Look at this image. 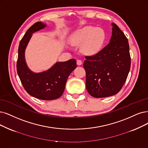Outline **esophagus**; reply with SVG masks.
I'll list each match as a JSON object with an SVG mask.
<instances>
[{
  "label": "esophagus",
  "instance_id": "1",
  "mask_svg": "<svg viewBox=\"0 0 148 148\" xmlns=\"http://www.w3.org/2000/svg\"><path fill=\"white\" fill-rule=\"evenodd\" d=\"M77 64L78 66L82 65V60H77Z\"/></svg>",
  "mask_w": 148,
  "mask_h": 148
}]
</instances>
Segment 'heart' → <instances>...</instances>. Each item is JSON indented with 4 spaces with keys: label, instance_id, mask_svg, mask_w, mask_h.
<instances>
[{
    "label": "heart",
    "instance_id": "1",
    "mask_svg": "<svg viewBox=\"0 0 148 148\" xmlns=\"http://www.w3.org/2000/svg\"><path fill=\"white\" fill-rule=\"evenodd\" d=\"M106 40V34L101 28L85 26L74 32L69 38L72 45L78 46L82 43V51L88 56L99 52Z\"/></svg>",
    "mask_w": 148,
    "mask_h": 148
}]
</instances>
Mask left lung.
Instances as JSON below:
<instances>
[{
  "instance_id": "1",
  "label": "left lung",
  "mask_w": 148,
  "mask_h": 148,
  "mask_svg": "<svg viewBox=\"0 0 148 148\" xmlns=\"http://www.w3.org/2000/svg\"><path fill=\"white\" fill-rule=\"evenodd\" d=\"M110 42L93 56H86V88L94 97L117 94L127 79L130 68L128 40L118 26L112 23Z\"/></svg>"
}]
</instances>
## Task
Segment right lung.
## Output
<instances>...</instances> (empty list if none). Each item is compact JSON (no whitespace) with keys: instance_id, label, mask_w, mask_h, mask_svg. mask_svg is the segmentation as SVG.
Listing matches in <instances>:
<instances>
[{"instance_id":"add662e5","label":"right lung","mask_w":148,"mask_h":148,"mask_svg":"<svg viewBox=\"0 0 148 148\" xmlns=\"http://www.w3.org/2000/svg\"><path fill=\"white\" fill-rule=\"evenodd\" d=\"M46 27V24L38 22L27 31L19 43L16 68L21 83L30 95L39 99L51 101L58 99L63 95L69 75L77 64L75 59L57 62L50 69L38 73L28 68L25 60L27 46L32 34Z\"/></svg>"}]
</instances>
